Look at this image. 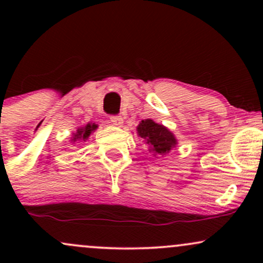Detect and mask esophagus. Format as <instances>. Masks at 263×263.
<instances>
[{"mask_svg":"<svg viewBox=\"0 0 263 263\" xmlns=\"http://www.w3.org/2000/svg\"><path fill=\"white\" fill-rule=\"evenodd\" d=\"M110 121L112 122V125L115 126H121L123 122V119L120 116V115H112V116H110Z\"/></svg>","mask_w":263,"mask_h":263,"instance_id":"34e87169","label":"esophagus"}]
</instances>
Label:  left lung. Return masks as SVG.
<instances>
[{
	"label": "left lung",
	"instance_id": "1",
	"mask_svg": "<svg viewBox=\"0 0 263 263\" xmlns=\"http://www.w3.org/2000/svg\"><path fill=\"white\" fill-rule=\"evenodd\" d=\"M138 136L146 141L149 146V151L156 155H165L176 147L177 140L170 129L163 125L156 123L153 120H143L137 127Z\"/></svg>",
	"mask_w": 263,
	"mask_h": 263
}]
</instances>
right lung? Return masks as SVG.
I'll use <instances>...</instances> for the list:
<instances>
[{"mask_svg": "<svg viewBox=\"0 0 263 263\" xmlns=\"http://www.w3.org/2000/svg\"><path fill=\"white\" fill-rule=\"evenodd\" d=\"M96 128H98V126H96L95 123H89V125H86L85 127H81L80 129H78V132L74 135L73 140H71V141H74V142L78 141V140L85 141V140H87V138H89V136H90V134H91V131H93V129H96Z\"/></svg>", "mask_w": 263, "mask_h": 263, "instance_id": "right-lung-1", "label": "right lung"}]
</instances>
